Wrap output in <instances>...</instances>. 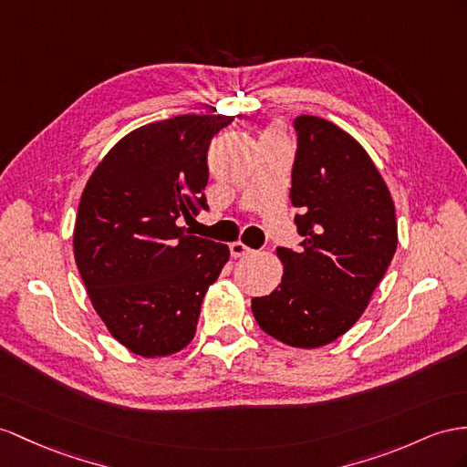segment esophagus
Segmentation results:
<instances>
[{
	"label": "esophagus",
	"mask_w": 467,
	"mask_h": 467,
	"mask_svg": "<svg viewBox=\"0 0 467 467\" xmlns=\"http://www.w3.org/2000/svg\"><path fill=\"white\" fill-rule=\"evenodd\" d=\"M253 253V248H248L244 243H241V241H236V243H233L231 244V254L234 256V258H241V256H246V254H250Z\"/></svg>",
	"instance_id": "esophagus-1"
}]
</instances>
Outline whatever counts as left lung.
<instances>
[{
  "instance_id": "obj_1",
  "label": "left lung",
  "mask_w": 467,
  "mask_h": 467,
  "mask_svg": "<svg viewBox=\"0 0 467 467\" xmlns=\"http://www.w3.org/2000/svg\"><path fill=\"white\" fill-rule=\"evenodd\" d=\"M292 205L302 250L276 248L284 276L253 297L256 324L290 348L316 349L363 316L399 243L390 191L365 148L329 119H294Z\"/></svg>"
}]
</instances>
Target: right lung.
Masks as SVG:
<instances>
[{
  "label": "right lung",
  "instance_id": "obj_1",
  "mask_svg": "<svg viewBox=\"0 0 467 467\" xmlns=\"http://www.w3.org/2000/svg\"><path fill=\"white\" fill-rule=\"evenodd\" d=\"M233 122L185 114L141 126L104 155L82 191L73 246L80 278L112 337L146 358L185 349L229 246L179 221L209 209L207 150Z\"/></svg>",
  "mask_w": 467,
  "mask_h": 467
}]
</instances>
